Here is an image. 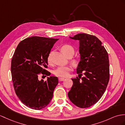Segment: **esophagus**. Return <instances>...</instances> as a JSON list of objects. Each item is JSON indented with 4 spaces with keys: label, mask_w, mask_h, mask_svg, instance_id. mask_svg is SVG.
I'll return each instance as SVG.
<instances>
[{
    "label": "esophagus",
    "mask_w": 125,
    "mask_h": 125,
    "mask_svg": "<svg viewBox=\"0 0 125 125\" xmlns=\"http://www.w3.org/2000/svg\"><path fill=\"white\" fill-rule=\"evenodd\" d=\"M59 81H63L65 80V78H62V77H59Z\"/></svg>",
    "instance_id": "1"
}]
</instances>
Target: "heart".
I'll use <instances>...</instances> for the list:
<instances>
[{"instance_id": "1", "label": "heart", "mask_w": 125, "mask_h": 125, "mask_svg": "<svg viewBox=\"0 0 125 125\" xmlns=\"http://www.w3.org/2000/svg\"><path fill=\"white\" fill-rule=\"evenodd\" d=\"M61 50L66 57L69 56H73L75 53V49L74 47L69 44H65L61 48ZM52 52H50L47 57V61L49 63L52 62ZM72 63L74 65H77L78 63V60L77 59H74L72 60ZM72 70L70 66H59L53 70V73L54 75L58 77H65L68 76L69 72Z\"/></svg>"}]
</instances>
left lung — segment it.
Segmentation results:
<instances>
[{
	"mask_svg": "<svg viewBox=\"0 0 125 125\" xmlns=\"http://www.w3.org/2000/svg\"><path fill=\"white\" fill-rule=\"evenodd\" d=\"M70 38L80 41L81 60L76 69L78 77L72 79L73 85L68 96L78 107L88 108L101 99L107 87L110 78L108 54L95 36L79 33Z\"/></svg>",
	"mask_w": 125,
	"mask_h": 125,
	"instance_id": "obj_1",
	"label": "left lung"
}]
</instances>
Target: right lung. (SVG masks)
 <instances>
[{
    "mask_svg": "<svg viewBox=\"0 0 125 125\" xmlns=\"http://www.w3.org/2000/svg\"><path fill=\"white\" fill-rule=\"evenodd\" d=\"M58 39L32 36L21 41L11 59V74L15 92L24 104L34 110L47 106L58 84L56 76L39 80L40 75L50 76L47 57Z\"/></svg>",
    "mask_w": 125,
    "mask_h": 125,
    "instance_id": "obj_1",
    "label": "right lung"
}]
</instances>
